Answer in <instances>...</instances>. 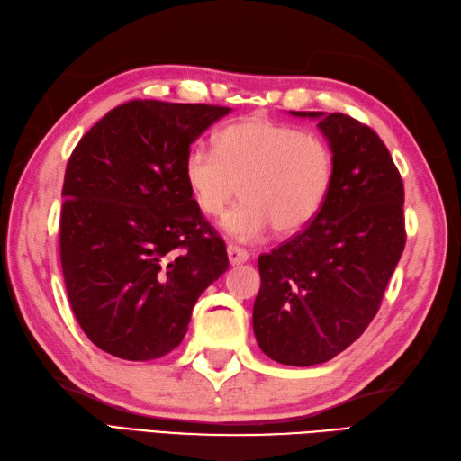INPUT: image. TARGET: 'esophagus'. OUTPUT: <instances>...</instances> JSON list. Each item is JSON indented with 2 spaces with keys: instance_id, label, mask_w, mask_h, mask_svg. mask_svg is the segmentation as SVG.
Instances as JSON below:
<instances>
[{
  "instance_id": "34e87169",
  "label": "esophagus",
  "mask_w": 461,
  "mask_h": 461,
  "mask_svg": "<svg viewBox=\"0 0 461 461\" xmlns=\"http://www.w3.org/2000/svg\"><path fill=\"white\" fill-rule=\"evenodd\" d=\"M227 254H229V262L232 266H237V264H242V262L249 260V252L244 250V249H240V247H237V244H229Z\"/></svg>"
}]
</instances>
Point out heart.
I'll use <instances>...</instances> for the list:
<instances>
[{"label":"heart","mask_w":461,"mask_h":461,"mask_svg":"<svg viewBox=\"0 0 461 461\" xmlns=\"http://www.w3.org/2000/svg\"><path fill=\"white\" fill-rule=\"evenodd\" d=\"M183 179L207 217H221L239 195L222 227L239 240L303 230L320 214L333 179L325 141L268 118L234 122L214 136V149L195 144L183 161Z\"/></svg>","instance_id":"1"}]
</instances>
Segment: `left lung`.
I'll return each mask as SVG.
<instances>
[{"instance_id":"left-lung-1","label":"left lung","mask_w":461,"mask_h":461,"mask_svg":"<svg viewBox=\"0 0 461 461\" xmlns=\"http://www.w3.org/2000/svg\"><path fill=\"white\" fill-rule=\"evenodd\" d=\"M315 118L333 153L320 214L258 258L254 335L264 355L292 366L333 359L369 327L402 257L404 185L383 140L347 114Z\"/></svg>"}]
</instances>
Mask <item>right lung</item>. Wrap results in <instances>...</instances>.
<instances>
[{
    "label": "right lung",
    "instance_id": "right-lung-1",
    "mask_svg": "<svg viewBox=\"0 0 461 461\" xmlns=\"http://www.w3.org/2000/svg\"><path fill=\"white\" fill-rule=\"evenodd\" d=\"M230 108L131 100L98 120L68 159L60 266L70 308L98 349L167 355L199 295L229 268L227 247L193 201L183 161Z\"/></svg>",
    "mask_w": 461,
    "mask_h": 461
}]
</instances>
